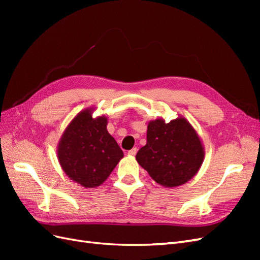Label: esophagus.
Here are the masks:
<instances>
[{
    "label": "esophagus",
    "mask_w": 260,
    "mask_h": 260,
    "mask_svg": "<svg viewBox=\"0 0 260 260\" xmlns=\"http://www.w3.org/2000/svg\"><path fill=\"white\" fill-rule=\"evenodd\" d=\"M137 152H138V148H137V147H133L132 149H130V151L128 152V154H129L130 156H136Z\"/></svg>",
    "instance_id": "34e87169"
}]
</instances>
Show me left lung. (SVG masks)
<instances>
[{"label": "left lung", "instance_id": "8db88e82", "mask_svg": "<svg viewBox=\"0 0 260 260\" xmlns=\"http://www.w3.org/2000/svg\"><path fill=\"white\" fill-rule=\"evenodd\" d=\"M205 148L184 117L170 122L157 118L147 124L146 144L141 147L136 159L152 179L166 187H176L190 181L200 170Z\"/></svg>", "mask_w": 260, "mask_h": 260}]
</instances>
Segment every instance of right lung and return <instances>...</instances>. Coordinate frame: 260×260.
Masks as SVG:
<instances>
[{
  "mask_svg": "<svg viewBox=\"0 0 260 260\" xmlns=\"http://www.w3.org/2000/svg\"><path fill=\"white\" fill-rule=\"evenodd\" d=\"M94 109L92 106L78 113L57 145L61 169L69 179L88 188L103 183L123 157L121 148L107 131V117L94 118Z\"/></svg>",
  "mask_w": 260,
  "mask_h": 260,
  "instance_id": "right-lung-1",
  "label": "right lung"
}]
</instances>
